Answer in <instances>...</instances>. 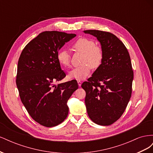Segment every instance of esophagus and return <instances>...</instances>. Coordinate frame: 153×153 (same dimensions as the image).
I'll return each instance as SVG.
<instances>
[{
    "mask_svg": "<svg viewBox=\"0 0 153 153\" xmlns=\"http://www.w3.org/2000/svg\"><path fill=\"white\" fill-rule=\"evenodd\" d=\"M77 82H78V86L80 87V86H81V85H82V82H81L80 80H77Z\"/></svg>",
    "mask_w": 153,
    "mask_h": 153,
    "instance_id": "34e87169",
    "label": "esophagus"
}]
</instances>
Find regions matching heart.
Masks as SVG:
<instances>
[{"label":"heart","instance_id":"b5f03b06","mask_svg":"<svg viewBox=\"0 0 153 153\" xmlns=\"http://www.w3.org/2000/svg\"><path fill=\"white\" fill-rule=\"evenodd\" d=\"M73 48L78 52L83 53L81 66L73 68L69 72L68 77L76 80H83L89 76L91 68L98 69L102 64L104 53L100 45H96L95 41L89 38H81L73 44ZM57 60L64 68L70 66L71 55L66 50L59 51Z\"/></svg>","mask_w":153,"mask_h":153}]
</instances>
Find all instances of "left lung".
I'll return each mask as SVG.
<instances>
[{
  "instance_id": "obj_1",
  "label": "left lung",
  "mask_w": 153,
  "mask_h": 153,
  "mask_svg": "<svg viewBox=\"0 0 153 153\" xmlns=\"http://www.w3.org/2000/svg\"><path fill=\"white\" fill-rule=\"evenodd\" d=\"M96 37L103 48L102 64L82 84L89 118L97 124L108 126L121 117L130 100L133 71L128 51L117 36L98 30L84 31Z\"/></svg>"
}]
</instances>
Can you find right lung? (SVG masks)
<instances>
[{"label": "right lung", "mask_w": 153, "mask_h": 153, "mask_svg": "<svg viewBox=\"0 0 153 153\" xmlns=\"http://www.w3.org/2000/svg\"><path fill=\"white\" fill-rule=\"evenodd\" d=\"M75 34L45 31L30 41L18 59L16 83L22 103L35 121L46 127L62 123L68 114V99L78 87L75 80L54 84L66 74L57 55Z\"/></svg>", "instance_id": "right-lung-1"}]
</instances>
